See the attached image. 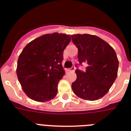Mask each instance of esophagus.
I'll use <instances>...</instances> for the list:
<instances>
[{
    "instance_id": "34e87169",
    "label": "esophagus",
    "mask_w": 131,
    "mask_h": 131,
    "mask_svg": "<svg viewBox=\"0 0 131 131\" xmlns=\"http://www.w3.org/2000/svg\"><path fill=\"white\" fill-rule=\"evenodd\" d=\"M75 67H72L71 68H68V69H66L67 71H75Z\"/></svg>"
}]
</instances>
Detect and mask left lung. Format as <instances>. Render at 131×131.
Returning a JSON list of instances; mask_svg holds the SVG:
<instances>
[{"mask_svg":"<svg viewBox=\"0 0 131 131\" xmlns=\"http://www.w3.org/2000/svg\"><path fill=\"white\" fill-rule=\"evenodd\" d=\"M78 48L81 65L86 63V71L77 69V79L71 84L73 92L86 100H96L109 91L117 76L119 61L113 48L96 35H71Z\"/></svg>","mask_w":131,"mask_h":131,"instance_id":"obj_1","label":"left lung"}]
</instances>
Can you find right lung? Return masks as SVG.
<instances>
[{"label":"right lung","instance_id":"right-lung-1","mask_svg":"<svg viewBox=\"0 0 131 131\" xmlns=\"http://www.w3.org/2000/svg\"><path fill=\"white\" fill-rule=\"evenodd\" d=\"M71 40L68 35L54 33L34 39L19 56L17 76L26 95L37 102L52 100L65 71L63 50Z\"/></svg>","mask_w":131,"mask_h":131}]
</instances>
